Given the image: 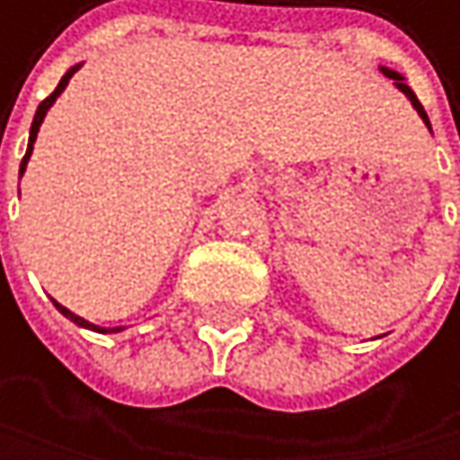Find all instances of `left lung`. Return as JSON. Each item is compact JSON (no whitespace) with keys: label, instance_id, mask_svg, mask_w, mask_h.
<instances>
[{"label":"left lung","instance_id":"left-lung-1","mask_svg":"<svg viewBox=\"0 0 460 460\" xmlns=\"http://www.w3.org/2000/svg\"><path fill=\"white\" fill-rule=\"evenodd\" d=\"M381 71H384V76L394 79V87H397V91H400V93H405V99H409V102H411V107H414V110L420 112V118L425 120V127L430 129V120H428V112L422 110V104H420V99L414 96V91H411V87H409V84H405V76H400L397 71H392V68H384V66H381Z\"/></svg>","mask_w":460,"mask_h":460}]
</instances>
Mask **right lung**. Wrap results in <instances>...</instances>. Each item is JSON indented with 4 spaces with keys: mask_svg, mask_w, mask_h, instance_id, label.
I'll return each mask as SVG.
<instances>
[{
    "mask_svg": "<svg viewBox=\"0 0 460 460\" xmlns=\"http://www.w3.org/2000/svg\"><path fill=\"white\" fill-rule=\"evenodd\" d=\"M82 68V63L79 66H74V68H68L66 71V76L60 79V84L55 87V93H51L49 99H43L40 102V107H38V112H35V118H32V129H30V143H27V154H24V160H22V171L19 173H24L27 171V163H30V156H32V146H35V137H38V129H40V123H43V118H46V112H49V107L51 104H55L58 102V96L66 91V84H68V79L76 74ZM55 306H58V312L63 314V317H68L71 323H76L79 328H91V331H99V333H112V331H123V328H99V325H93V323H87L84 317H79V314H74L71 309H66L63 304H58V300H55Z\"/></svg>",
    "mask_w": 460,
    "mask_h": 460,
    "instance_id": "1",
    "label": "right lung"
}]
</instances>
